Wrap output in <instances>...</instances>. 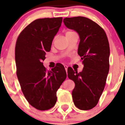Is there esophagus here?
I'll return each instance as SVG.
<instances>
[{
  "label": "esophagus",
  "mask_w": 125,
  "mask_h": 125,
  "mask_svg": "<svg viewBox=\"0 0 125 125\" xmlns=\"http://www.w3.org/2000/svg\"><path fill=\"white\" fill-rule=\"evenodd\" d=\"M68 66H66V65H64V68H65V69H66V73H67V71H68Z\"/></svg>",
  "instance_id": "obj_1"
}]
</instances>
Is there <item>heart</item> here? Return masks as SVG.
I'll use <instances>...</instances> for the list:
<instances>
[{"label": "heart", "instance_id": "b5f03b06", "mask_svg": "<svg viewBox=\"0 0 125 125\" xmlns=\"http://www.w3.org/2000/svg\"><path fill=\"white\" fill-rule=\"evenodd\" d=\"M71 32H71V31H69V32H68L66 33V34H69V33H71Z\"/></svg>", "mask_w": 125, "mask_h": 125}]
</instances>
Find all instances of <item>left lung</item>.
<instances>
[{
  "label": "left lung",
  "mask_w": 125,
  "mask_h": 125,
  "mask_svg": "<svg viewBox=\"0 0 125 125\" xmlns=\"http://www.w3.org/2000/svg\"><path fill=\"white\" fill-rule=\"evenodd\" d=\"M63 22L66 27L79 35L78 54L84 65L79 73L68 68V78L75 83L73 100L79 110H91L98 104L109 72L110 52L106 34L100 25L86 17H66Z\"/></svg>",
  "instance_id": "8db88e82"
}]
</instances>
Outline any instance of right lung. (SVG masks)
I'll return each instance as SVG.
<instances>
[{"instance_id":"add662e5","label":"right lung","mask_w":125,"mask_h":125,"mask_svg":"<svg viewBox=\"0 0 125 125\" xmlns=\"http://www.w3.org/2000/svg\"><path fill=\"white\" fill-rule=\"evenodd\" d=\"M62 21V17L35 20L21 32L16 42L17 78L25 99L37 110H47L55 105L57 89L67 76L61 64L47 71L42 63Z\"/></svg>"}]
</instances>
